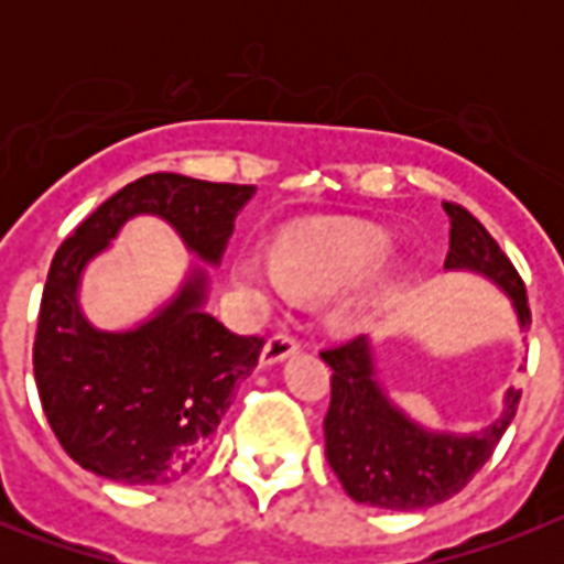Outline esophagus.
<instances>
[{
	"mask_svg": "<svg viewBox=\"0 0 564 564\" xmlns=\"http://www.w3.org/2000/svg\"><path fill=\"white\" fill-rule=\"evenodd\" d=\"M299 348H301L299 339H295L292 334H286V330L269 336V343H265L263 348V366H274V362L286 360V357H292Z\"/></svg>",
	"mask_w": 564,
	"mask_h": 564,
	"instance_id": "34e87169",
	"label": "esophagus"
}]
</instances>
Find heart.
<instances>
[{
  "label": "heart",
  "instance_id": "b5f03b06",
  "mask_svg": "<svg viewBox=\"0 0 564 564\" xmlns=\"http://www.w3.org/2000/svg\"><path fill=\"white\" fill-rule=\"evenodd\" d=\"M392 254V237L362 221H318L283 234L274 251V269L246 263L248 283L283 281L292 290L330 292L360 281Z\"/></svg>",
  "mask_w": 564,
  "mask_h": 564
}]
</instances>
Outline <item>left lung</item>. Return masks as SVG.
<instances>
[{
  "label": "left lung",
  "instance_id": "1",
  "mask_svg": "<svg viewBox=\"0 0 564 564\" xmlns=\"http://www.w3.org/2000/svg\"><path fill=\"white\" fill-rule=\"evenodd\" d=\"M445 213L451 216L445 269H471L491 278L512 299L521 327L530 325L527 286L512 260L463 204L445 202ZM322 360L334 369L325 415L327 463L348 498L366 507L415 512L454 498L489 463L521 403V389H509L503 415L482 433H430L383 394L366 336L330 345Z\"/></svg>",
  "mask_w": 564,
  "mask_h": 564
}]
</instances>
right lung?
I'll use <instances>...</instances> for the list:
<instances>
[{
	"instance_id": "obj_1",
	"label": "right lung",
	"mask_w": 564,
	"mask_h": 564,
	"mask_svg": "<svg viewBox=\"0 0 564 564\" xmlns=\"http://www.w3.org/2000/svg\"><path fill=\"white\" fill-rule=\"evenodd\" d=\"M254 189L154 172L110 195L55 251L40 301L34 380L48 427L82 468L128 486L178 480L263 351V336H239L204 313L202 272L152 322L126 334L96 330L78 310L82 269L137 213L166 219L189 251L219 263Z\"/></svg>"
}]
</instances>
